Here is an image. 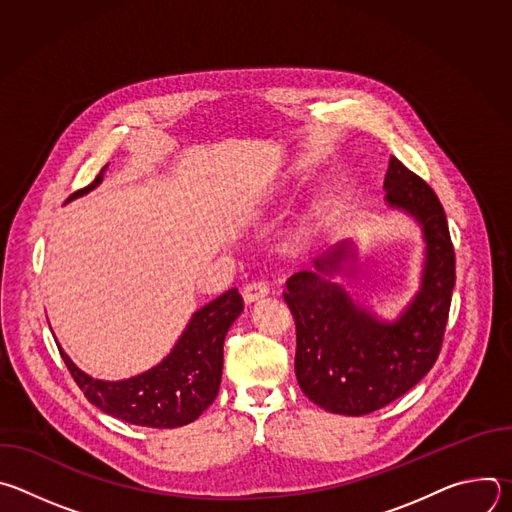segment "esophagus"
<instances>
[{
  "instance_id": "obj_1",
  "label": "esophagus",
  "mask_w": 512,
  "mask_h": 512,
  "mask_svg": "<svg viewBox=\"0 0 512 512\" xmlns=\"http://www.w3.org/2000/svg\"><path fill=\"white\" fill-rule=\"evenodd\" d=\"M269 294V283L263 281V279H255L251 283H247L243 287V298L247 304H253V302H259L263 300L265 296Z\"/></svg>"
}]
</instances>
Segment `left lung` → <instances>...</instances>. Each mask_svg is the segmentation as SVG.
<instances>
[{
	"label": "left lung",
	"mask_w": 512,
	"mask_h": 512,
	"mask_svg": "<svg viewBox=\"0 0 512 512\" xmlns=\"http://www.w3.org/2000/svg\"><path fill=\"white\" fill-rule=\"evenodd\" d=\"M387 204L421 225L425 265L421 287L395 322H383L330 281L350 243L316 259V271L287 279L283 300L296 320V377L304 395L326 411L367 415L405 395L433 367L442 350L456 255L442 202L425 180L389 160Z\"/></svg>",
	"instance_id": "left-lung-1"
}]
</instances>
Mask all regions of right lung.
I'll list each match as a JSON object with an SVG mask.
<instances>
[{
	"label": "right lung",
	"mask_w": 512,
	"mask_h": 512,
	"mask_svg": "<svg viewBox=\"0 0 512 512\" xmlns=\"http://www.w3.org/2000/svg\"><path fill=\"white\" fill-rule=\"evenodd\" d=\"M105 168L89 186L70 194L68 200L99 186ZM241 312L243 298L233 287L192 316L180 340L160 364L125 381L93 379L60 346L58 350L85 397L107 415L141 427H182L200 417L216 399L223 377L225 336Z\"/></svg>",
	"instance_id": "add662e5"
}]
</instances>
